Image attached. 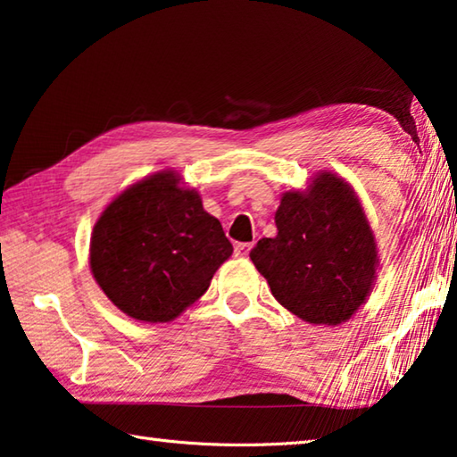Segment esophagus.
Returning <instances> with one entry per match:
<instances>
[{"label":"esophagus","instance_id":"obj_1","mask_svg":"<svg viewBox=\"0 0 457 457\" xmlns=\"http://www.w3.org/2000/svg\"><path fill=\"white\" fill-rule=\"evenodd\" d=\"M250 250H252V244L250 242L236 244V256H248Z\"/></svg>","mask_w":457,"mask_h":457}]
</instances>
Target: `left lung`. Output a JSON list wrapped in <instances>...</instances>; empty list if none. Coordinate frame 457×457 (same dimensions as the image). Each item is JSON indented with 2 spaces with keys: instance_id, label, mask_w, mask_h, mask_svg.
Here are the masks:
<instances>
[{
  "instance_id": "8db88e82",
  "label": "left lung",
  "mask_w": 457,
  "mask_h": 457,
  "mask_svg": "<svg viewBox=\"0 0 457 457\" xmlns=\"http://www.w3.org/2000/svg\"><path fill=\"white\" fill-rule=\"evenodd\" d=\"M278 234L262 237L250 258L282 307L315 325H337L370 293L378 254L352 187L323 172L307 193L282 195Z\"/></svg>"
}]
</instances>
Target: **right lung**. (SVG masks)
Segmentation results:
<instances>
[{
    "label": "right lung",
    "mask_w": 457,
    "mask_h": 457,
    "mask_svg": "<svg viewBox=\"0 0 457 457\" xmlns=\"http://www.w3.org/2000/svg\"><path fill=\"white\" fill-rule=\"evenodd\" d=\"M231 252L197 191L179 189V177L164 170L129 187L101 213L91 272L126 315L164 323L207 291Z\"/></svg>",
    "instance_id": "right-lung-1"
}]
</instances>
